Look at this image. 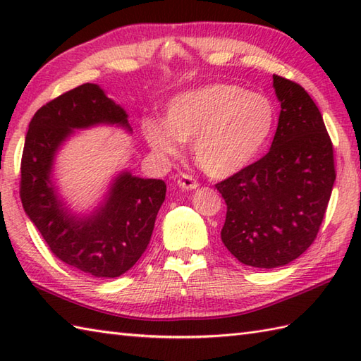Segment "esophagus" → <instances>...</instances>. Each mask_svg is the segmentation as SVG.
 <instances>
[{"mask_svg":"<svg viewBox=\"0 0 361 361\" xmlns=\"http://www.w3.org/2000/svg\"><path fill=\"white\" fill-rule=\"evenodd\" d=\"M176 185H178L183 190H192V189L198 188V181L194 178L192 175L181 173L180 178L176 180Z\"/></svg>","mask_w":361,"mask_h":361,"instance_id":"obj_1","label":"esophagus"}]
</instances>
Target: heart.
<instances>
[{
    "instance_id": "1",
    "label": "heart",
    "mask_w": 361,
    "mask_h": 361,
    "mask_svg": "<svg viewBox=\"0 0 361 361\" xmlns=\"http://www.w3.org/2000/svg\"><path fill=\"white\" fill-rule=\"evenodd\" d=\"M268 97L234 83H208L175 96L164 122L145 119L142 135L161 158L180 153L192 141L197 164L212 176H228L248 166L262 150L274 127Z\"/></svg>"
}]
</instances>
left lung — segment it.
Returning <instances> with one entry per match:
<instances>
[{
  "instance_id": "obj_1",
  "label": "left lung",
  "mask_w": 361,
  "mask_h": 361,
  "mask_svg": "<svg viewBox=\"0 0 361 361\" xmlns=\"http://www.w3.org/2000/svg\"><path fill=\"white\" fill-rule=\"evenodd\" d=\"M281 102L271 149L216 185L226 203L221 242L239 262L276 268L317 239L335 183L334 145L301 85L273 75Z\"/></svg>"
}]
</instances>
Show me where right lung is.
I'll return each mask as SVG.
<instances>
[{
    "label": "right lung",
    "mask_w": 361,
    "mask_h": 361,
    "mask_svg": "<svg viewBox=\"0 0 361 361\" xmlns=\"http://www.w3.org/2000/svg\"><path fill=\"white\" fill-rule=\"evenodd\" d=\"M127 118L101 87L83 83L34 114L23 149L20 197L27 217L54 256L94 278H118L147 250L166 183L124 171L113 180L101 206L79 217L59 197L52 166L74 130L109 124L132 132Z\"/></svg>",
    "instance_id": "right-lung-1"
}]
</instances>
